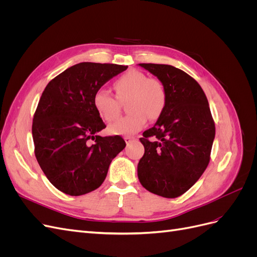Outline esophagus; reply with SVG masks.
<instances>
[{
    "label": "esophagus",
    "mask_w": 257,
    "mask_h": 257,
    "mask_svg": "<svg viewBox=\"0 0 257 257\" xmlns=\"http://www.w3.org/2000/svg\"><path fill=\"white\" fill-rule=\"evenodd\" d=\"M133 139H134V137H132V136H125V137H124V141H125L126 144L132 143V141H133Z\"/></svg>",
    "instance_id": "obj_1"
}]
</instances>
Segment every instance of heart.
Masks as SVG:
<instances>
[{"instance_id": "b5f03b06", "label": "heart", "mask_w": 257, "mask_h": 257, "mask_svg": "<svg viewBox=\"0 0 257 257\" xmlns=\"http://www.w3.org/2000/svg\"><path fill=\"white\" fill-rule=\"evenodd\" d=\"M115 96L106 89H99L93 96V106L105 121H112L119 114V100H125L126 110L123 118L110 124L107 132L111 135H133L147 123L148 116L157 120L166 106V90L163 83L139 71H130L113 83Z\"/></svg>"}]
</instances>
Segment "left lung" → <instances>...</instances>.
<instances>
[{"label": "left lung", "instance_id": "obj_1", "mask_svg": "<svg viewBox=\"0 0 257 257\" xmlns=\"http://www.w3.org/2000/svg\"><path fill=\"white\" fill-rule=\"evenodd\" d=\"M158 77L166 106L154 126L144 132L145 154L137 166L142 185L166 198L182 195L207 168L215 136L208 99L198 82L166 64H138Z\"/></svg>", "mask_w": 257, "mask_h": 257}]
</instances>
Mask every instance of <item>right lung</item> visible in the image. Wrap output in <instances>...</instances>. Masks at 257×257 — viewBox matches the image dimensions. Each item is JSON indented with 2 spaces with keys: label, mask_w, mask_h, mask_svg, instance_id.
Listing matches in <instances>:
<instances>
[{
  "label": "right lung",
  "mask_w": 257,
  "mask_h": 257,
  "mask_svg": "<svg viewBox=\"0 0 257 257\" xmlns=\"http://www.w3.org/2000/svg\"><path fill=\"white\" fill-rule=\"evenodd\" d=\"M126 68L82 62L65 69L45 88L32 135L38 164L59 191L79 196L96 190L111 161L125 148L120 136L97 135L106 125L94 109L93 96Z\"/></svg>",
  "instance_id": "add662e5"
}]
</instances>
